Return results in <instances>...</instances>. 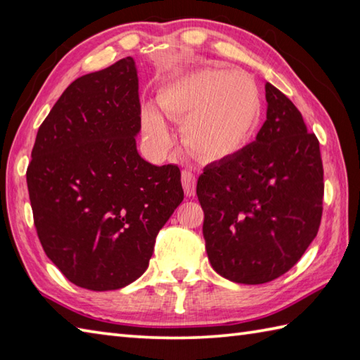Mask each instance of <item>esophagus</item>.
I'll list each match as a JSON object with an SVG mask.
<instances>
[{
  "mask_svg": "<svg viewBox=\"0 0 360 360\" xmlns=\"http://www.w3.org/2000/svg\"><path fill=\"white\" fill-rule=\"evenodd\" d=\"M181 183H183V189H185V194L188 197H193L195 194V186H197L195 175L189 171H183L181 172Z\"/></svg>",
  "mask_w": 360,
  "mask_h": 360,
  "instance_id": "1",
  "label": "esophagus"
}]
</instances>
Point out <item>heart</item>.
Here are the masks:
<instances>
[{
  "label": "heart",
  "mask_w": 360,
  "mask_h": 360,
  "mask_svg": "<svg viewBox=\"0 0 360 360\" xmlns=\"http://www.w3.org/2000/svg\"><path fill=\"white\" fill-rule=\"evenodd\" d=\"M157 104L167 118L183 122V146L205 163H219L244 149L262 112L259 88L250 76L216 68L174 79L160 88ZM141 124L153 149H169L171 134L152 104L143 107Z\"/></svg>",
  "instance_id": "heart-1"
}]
</instances>
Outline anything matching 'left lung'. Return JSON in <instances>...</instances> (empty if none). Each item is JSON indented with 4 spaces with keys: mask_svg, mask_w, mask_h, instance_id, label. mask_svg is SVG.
<instances>
[{
    "mask_svg": "<svg viewBox=\"0 0 360 360\" xmlns=\"http://www.w3.org/2000/svg\"><path fill=\"white\" fill-rule=\"evenodd\" d=\"M267 118L253 143L205 167L197 197L216 272L233 283L276 280L317 236L323 200L320 144L302 113L266 84Z\"/></svg>",
    "mask_w": 360,
    "mask_h": 360,
    "instance_id": "8db88e82",
    "label": "left lung"
}]
</instances>
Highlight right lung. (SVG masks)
<instances>
[{
    "label": "right lung",
    "instance_id": "right-lung-1",
    "mask_svg": "<svg viewBox=\"0 0 360 360\" xmlns=\"http://www.w3.org/2000/svg\"><path fill=\"white\" fill-rule=\"evenodd\" d=\"M131 57L76 79L37 131L26 180L48 258L88 290L126 288L149 267L155 238L183 200L175 165L138 153Z\"/></svg>",
    "mask_w": 360,
    "mask_h": 360
}]
</instances>
